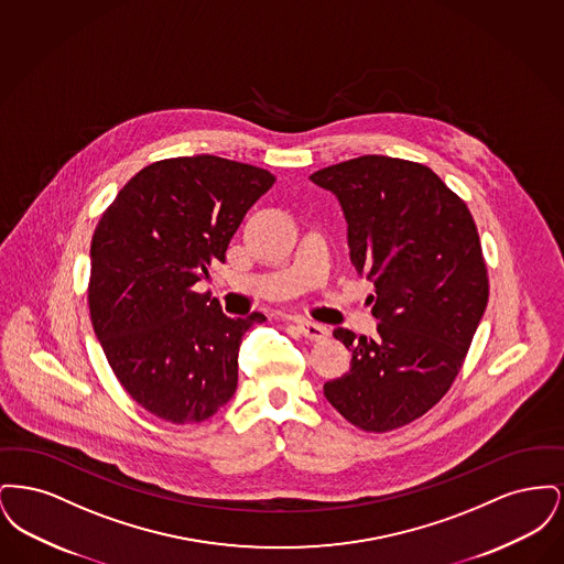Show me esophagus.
I'll list each match as a JSON object with an SVG mask.
<instances>
[{
  "label": "esophagus",
  "mask_w": 564,
  "mask_h": 564,
  "mask_svg": "<svg viewBox=\"0 0 564 564\" xmlns=\"http://www.w3.org/2000/svg\"><path fill=\"white\" fill-rule=\"evenodd\" d=\"M297 332L308 340H323L327 336V327L322 323L308 322V319H295Z\"/></svg>",
  "instance_id": "esophagus-1"
}]
</instances>
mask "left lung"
<instances>
[{"label": "left lung", "mask_w": 564, "mask_h": 564, "mask_svg": "<svg viewBox=\"0 0 564 564\" xmlns=\"http://www.w3.org/2000/svg\"><path fill=\"white\" fill-rule=\"evenodd\" d=\"M311 182L347 219L350 264L375 283L376 338L336 327L350 350L347 375L323 395L349 423L389 431L425 414L458 375L488 302L478 228L467 205L430 166L359 156Z\"/></svg>", "instance_id": "left-lung-1"}]
</instances>
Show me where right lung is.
<instances>
[{
    "mask_svg": "<svg viewBox=\"0 0 564 564\" xmlns=\"http://www.w3.org/2000/svg\"><path fill=\"white\" fill-rule=\"evenodd\" d=\"M272 184V173L245 162L166 159L141 169L95 228V334L127 393L159 419L200 423L237 391L242 334L267 317H226L194 285L226 262L242 217Z\"/></svg>",
    "mask_w": 564,
    "mask_h": 564,
    "instance_id": "1",
    "label": "right lung"
}]
</instances>
